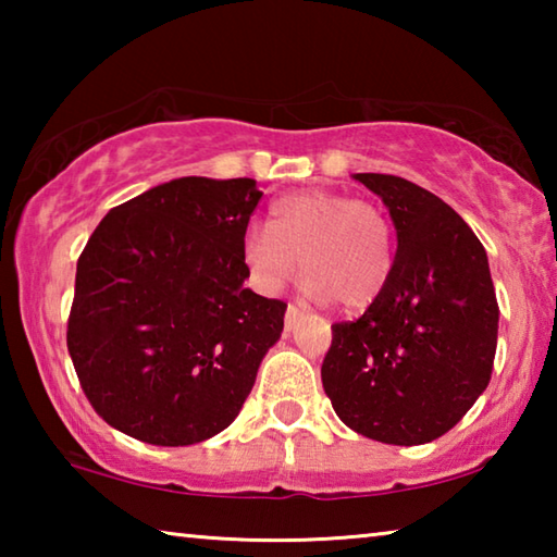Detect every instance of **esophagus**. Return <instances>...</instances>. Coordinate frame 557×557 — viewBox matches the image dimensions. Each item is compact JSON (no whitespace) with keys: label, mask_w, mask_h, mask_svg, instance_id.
Returning <instances> with one entry per match:
<instances>
[{"label":"esophagus","mask_w":557,"mask_h":557,"mask_svg":"<svg viewBox=\"0 0 557 557\" xmlns=\"http://www.w3.org/2000/svg\"><path fill=\"white\" fill-rule=\"evenodd\" d=\"M299 317H301V309L295 307V305H287V312H285V329H287V332H292V326L299 322Z\"/></svg>","instance_id":"obj_1"}]
</instances>
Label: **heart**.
<instances>
[{
    "label": "heart",
    "instance_id": "obj_1",
    "mask_svg": "<svg viewBox=\"0 0 557 557\" xmlns=\"http://www.w3.org/2000/svg\"><path fill=\"white\" fill-rule=\"evenodd\" d=\"M299 270L317 301L348 312L373 305L395 268L393 223L379 203L305 188L270 206L268 231L245 238V262L265 292H280Z\"/></svg>",
    "mask_w": 557,
    "mask_h": 557
}]
</instances>
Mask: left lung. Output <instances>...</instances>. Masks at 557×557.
Here are the masks:
<instances>
[{"label": "left lung", "mask_w": 557, "mask_h": 557, "mask_svg": "<svg viewBox=\"0 0 557 557\" xmlns=\"http://www.w3.org/2000/svg\"><path fill=\"white\" fill-rule=\"evenodd\" d=\"M398 235L381 297L332 326L322 385L344 425L385 445H425L465 418L492 381L498 305L484 245L428 188L354 174Z\"/></svg>", "instance_id": "8db88e82"}]
</instances>
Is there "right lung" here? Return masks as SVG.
<instances>
[{"label":"right lung","mask_w":557,"mask_h":557,"mask_svg":"<svg viewBox=\"0 0 557 557\" xmlns=\"http://www.w3.org/2000/svg\"><path fill=\"white\" fill-rule=\"evenodd\" d=\"M256 178L182 176L112 209L75 270L69 354L102 420L157 447L238 418L287 305L243 282Z\"/></svg>","instance_id":"1"}]
</instances>
